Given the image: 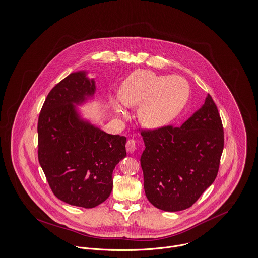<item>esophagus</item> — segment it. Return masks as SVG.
Segmentation results:
<instances>
[{"label":"esophagus","mask_w":258,"mask_h":258,"mask_svg":"<svg viewBox=\"0 0 258 258\" xmlns=\"http://www.w3.org/2000/svg\"><path fill=\"white\" fill-rule=\"evenodd\" d=\"M125 147H126L127 152L133 153V152L137 149V143H136V141L133 140V139H130V140L126 142Z\"/></svg>","instance_id":"34e87169"}]
</instances>
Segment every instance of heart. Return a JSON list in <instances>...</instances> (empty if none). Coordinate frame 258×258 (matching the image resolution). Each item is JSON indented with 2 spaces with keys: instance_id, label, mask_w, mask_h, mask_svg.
I'll return each mask as SVG.
<instances>
[{
  "instance_id": "heart-1",
  "label": "heart",
  "mask_w": 258,
  "mask_h": 258,
  "mask_svg": "<svg viewBox=\"0 0 258 258\" xmlns=\"http://www.w3.org/2000/svg\"><path fill=\"white\" fill-rule=\"evenodd\" d=\"M190 89L179 76L158 75L147 70L131 74L119 89V100L125 107H138L141 123L149 128L163 126L174 119L188 102ZM118 114L122 110L116 106Z\"/></svg>"
}]
</instances>
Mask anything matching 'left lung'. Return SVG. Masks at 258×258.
I'll list each match as a JSON object with an SVG mask.
<instances>
[{
	"mask_svg": "<svg viewBox=\"0 0 258 258\" xmlns=\"http://www.w3.org/2000/svg\"><path fill=\"white\" fill-rule=\"evenodd\" d=\"M144 191L157 209L190 208L215 181L224 149V127L210 95L180 127L164 125L141 132Z\"/></svg>",
	"mask_w": 258,
	"mask_h": 258,
	"instance_id": "obj_1",
	"label": "left lung"
}]
</instances>
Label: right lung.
<instances>
[{
	"mask_svg": "<svg viewBox=\"0 0 258 258\" xmlns=\"http://www.w3.org/2000/svg\"><path fill=\"white\" fill-rule=\"evenodd\" d=\"M95 81L71 73L48 93L38 116V161L50 189L69 205L94 208L109 198L126 139L80 119L73 104L93 96Z\"/></svg>",
	"mask_w": 258,
	"mask_h": 258,
	"instance_id": "1",
	"label": "right lung"
}]
</instances>
